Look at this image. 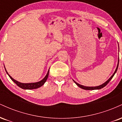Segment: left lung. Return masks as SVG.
<instances>
[{
    "instance_id": "obj_1",
    "label": "left lung",
    "mask_w": 122,
    "mask_h": 122,
    "mask_svg": "<svg viewBox=\"0 0 122 122\" xmlns=\"http://www.w3.org/2000/svg\"><path fill=\"white\" fill-rule=\"evenodd\" d=\"M118 65H119V59H118V63H117V68H116L115 71V72H114V74H113V75H112L111 76V77L107 81L105 82L103 84H102V85H99V86H84V85H80V84H79L77 83V82H76V81H74V80L73 81H74V82H75V83H76V84L78 86H79L80 88H82V89H85V90H95V89H102V88H103V87H104L105 86H106L107 84L112 79V77H114V76L115 75V73L117 72V68H118Z\"/></svg>"
}]
</instances>
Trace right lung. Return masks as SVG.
Instances as JSON below:
<instances>
[{
  "label": "right lung",
  "instance_id": "obj_1",
  "mask_svg": "<svg viewBox=\"0 0 122 122\" xmlns=\"http://www.w3.org/2000/svg\"><path fill=\"white\" fill-rule=\"evenodd\" d=\"M5 71H6L7 73V75L9 76V77H10V79L13 81L16 84V85H18L19 87H20L22 89H37V88H40V86H42V85L44 84L45 82H46V81L47 80V77H48V76H49V69L48 72H47V73L46 75V76L43 79L41 80L40 81L37 82H32V83H22V82H20L18 81L15 80L11 76H10V75H8V72H7L6 69H5Z\"/></svg>",
  "mask_w": 122,
  "mask_h": 122
}]
</instances>
